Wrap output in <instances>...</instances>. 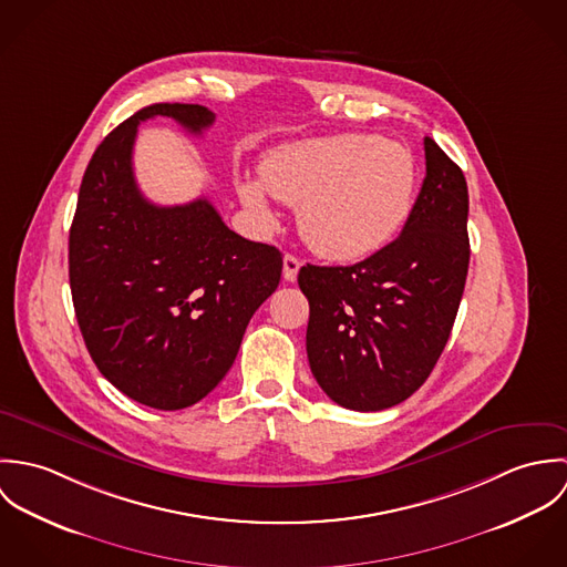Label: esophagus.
I'll list each match as a JSON object with an SVG mask.
<instances>
[{
  "label": "esophagus",
  "mask_w": 567,
  "mask_h": 567,
  "mask_svg": "<svg viewBox=\"0 0 567 567\" xmlns=\"http://www.w3.org/2000/svg\"><path fill=\"white\" fill-rule=\"evenodd\" d=\"M299 268H301V259L297 255H286L284 257V279L286 281H297Z\"/></svg>",
  "instance_id": "obj_1"
}]
</instances>
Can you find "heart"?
<instances>
[{
  "mask_svg": "<svg viewBox=\"0 0 567 567\" xmlns=\"http://www.w3.org/2000/svg\"><path fill=\"white\" fill-rule=\"evenodd\" d=\"M259 178L275 198L299 207V231L319 255L355 261L404 229L416 165L400 142L333 135L275 151L259 165ZM261 185L240 181L238 194L259 220L272 225Z\"/></svg>",
  "mask_w": 567,
  "mask_h": 567,
  "instance_id": "obj_1",
  "label": "heart"
}]
</instances>
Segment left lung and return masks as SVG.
<instances>
[{
    "label": "left lung",
    "instance_id": "1",
    "mask_svg": "<svg viewBox=\"0 0 567 567\" xmlns=\"http://www.w3.org/2000/svg\"><path fill=\"white\" fill-rule=\"evenodd\" d=\"M425 178L395 243L353 266H303L312 375L331 402L375 412L402 404L452 333L470 268L463 169L423 140Z\"/></svg>",
    "mask_w": 567,
    "mask_h": 567
}]
</instances>
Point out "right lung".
<instances>
[{
  "mask_svg": "<svg viewBox=\"0 0 567 567\" xmlns=\"http://www.w3.org/2000/svg\"><path fill=\"white\" fill-rule=\"evenodd\" d=\"M172 117L192 135L216 115L151 104L111 131L82 176L70 286L84 344L126 398L157 410L200 402L231 369L246 324L277 290L281 252L231 231L207 198L159 207L133 174L137 126Z\"/></svg>",
  "mask_w": 567,
  "mask_h": 567,
  "instance_id": "obj_1",
  "label": "right lung"
}]
</instances>
